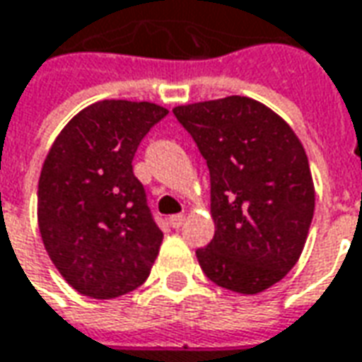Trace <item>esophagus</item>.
<instances>
[{
	"instance_id": "34e87169",
	"label": "esophagus",
	"mask_w": 362,
	"mask_h": 362,
	"mask_svg": "<svg viewBox=\"0 0 362 362\" xmlns=\"http://www.w3.org/2000/svg\"><path fill=\"white\" fill-rule=\"evenodd\" d=\"M184 219H186V217L182 216V214H178V216H170L168 223H170V227H174V229H180L182 225H184Z\"/></svg>"
}]
</instances>
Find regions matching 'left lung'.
Returning <instances> with one entry per match:
<instances>
[{
	"label": "left lung",
	"instance_id": "1",
	"mask_svg": "<svg viewBox=\"0 0 362 362\" xmlns=\"http://www.w3.org/2000/svg\"><path fill=\"white\" fill-rule=\"evenodd\" d=\"M206 158L214 239L196 251L217 286L259 294L292 270L312 225L310 163L286 121L241 95L174 107Z\"/></svg>",
	"mask_w": 362,
	"mask_h": 362
}]
</instances>
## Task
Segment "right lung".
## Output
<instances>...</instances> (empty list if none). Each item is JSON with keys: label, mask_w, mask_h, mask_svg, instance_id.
Segmentation results:
<instances>
[{"label": "right lung", "mask_w": 362, "mask_h": 362, "mask_svg": "<svg viewBox=\"0 0 362 362\" xmlns=\"http://www.w3.org/2000/svg\"><path fill=\"white\" fill-rule=\"evenodd\" d=\"M166 113L151 102L103 100L74 115L50 146L39 178L40 237L80 294L117 298L151 274L163 231L131 163Z\"/></svg>", "instance_id": "obj_1"}]
</instances>
